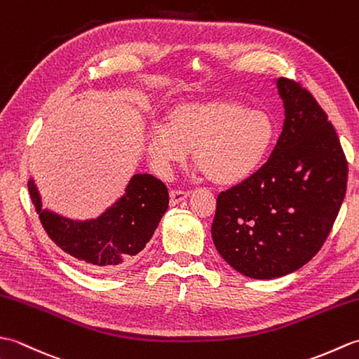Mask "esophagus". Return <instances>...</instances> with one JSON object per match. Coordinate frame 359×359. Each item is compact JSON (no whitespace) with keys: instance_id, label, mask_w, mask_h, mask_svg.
I'll use <instances>...</instances> for the list:
<instances>
[{"instance_id":"obj_1","label":"esophagus","mask_w":359,"mask_h":359,"mask_svg":"<svg viewBox=\"0 0 359 359\" xmlns=\"http://www.w3.org/2000/svg\"><path fill=\"white\" fill-rule=\"evenodd\" d=\"M189 196L188 191H182V189H172L170 193V205H177L182 201H185Z\"/></svg>"}]
</instances>
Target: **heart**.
<instances>
[{"mask_svg":"<svg viewBox=\"0 0 359 359\" xmlns=\"http://www.w3.org/2000/svg\"><path fill=\"white\" fill-rule=\"evenodd\" d=\"M276 121L265 111H250L236 100L184 103L168 114L166 126H154L148 154L160 170L193 162L216 185H234L253 175L276 140Z\"/></svg>","mask_w":359,"mask_h":359,"instance_id":"obj_1","label":"heart"}]
</instances>
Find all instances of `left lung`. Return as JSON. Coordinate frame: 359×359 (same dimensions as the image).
Returning <instances> with one entry per match:
<instances>
[{
    "label": "left lung",
    "mask_w": 359,
    "mask_h": 359,
    "mask_svg": "<svg viewBox=\"0 0 359 359\" xmlns=\"http://www.w3.org/2000/svg\"><path fill=\"white\" fill-rule=\"evenodd\" d=\"M285 120L269 160L217 196L212 242L253 279L293 273L330 234L347 189V160L327 114L299 83L276 81Z\"/></svg>",
    "instance_id": "left-lung-1"
}]
</instances>
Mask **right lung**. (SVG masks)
Returning a JSON list of instances; mask_svg holds the SVG:
<instances>
[{
  "mask_svg": "<svg viewBox=\"0 0 359 359\" xmlns=\"http://www.w3.org/2000/svg\"><path fill=\"white\" fill-rule=\"evenodd\" d=\"M27 188L52 242L95 273L117 271L131 264L152 238L170 203L165 184L151 174H134L125 194L90 220H72L43 210L32 179Z\"/></svg>",
  "mask_w": 359,
  "mask_h": 359,
  "instance_id": "1",
  "label": "right lung"
}]
</instances>
